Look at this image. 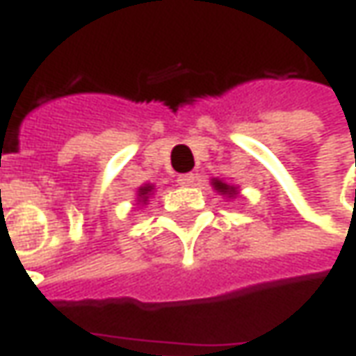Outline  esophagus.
<instances>
[{
	"label": "esophagus",
	"instance_id": "esophagus-1",
	"mask_svg": "<svg viewBox=\"0 0 356 356\" xmlns=\"http://www.w3.org/2000/svg\"><path fill=\"white\" fill-rule=\"evenodd\" d=\"M196 178H198V176L192 174V172H190V174H180V176H178V186H192L196 182Z\"/></svg>",
	"mask_w": 356,
	"mask_h": 356
}]
</instances>
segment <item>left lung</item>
I'll list each match as a JSON object with an SVG mask.
<instances>
[{"label": "left lung", "instance_id": "1", "mask_svg": "<svg viewBox=\"0 0 356 356\" xmlns=\"http://www.w3.org/2000/svg\"><path fill=\"white\" fill-rule=\"evenodd\" d=\"M212 186L218 190V192H220V194H226L227 198H229V196H234V194H238V190H236L234 186L226 184V182H222V180H218V178L212 180Z\"/></svg>", "mask_w": 356, "mask_h": 356}]
</instances>
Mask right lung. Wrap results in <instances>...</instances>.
Listing matches in <instances>:
<instances>
[{"mask_svg": "<svg viewBox=\"0 0 356 356\" xmlns=\"http://www.w3.org/2000/svg\"><path fill=\"white\" fill-rule=\"evenodd\" d=\"M152 190H154V186H150V184L140 186V188H138V202L146 204L148 198H150V194H152Z\"/></svg>", "mask_w": 356, "mask_h": 356, "instance_id": "obj_1", "label": "right lung"}]
</instances>
